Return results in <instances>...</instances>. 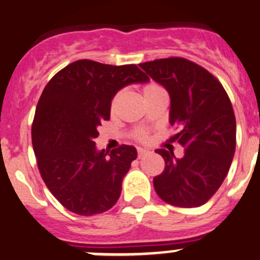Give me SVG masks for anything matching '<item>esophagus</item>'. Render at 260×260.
<instances>
[{"label":"esophagus","instance_id":"esophagus-1","mask_svg":"<svg viewBox=\"0 0 260 260\" xmlns=\"http://www.w3.org/2000/svg\"><path fill=\"white\" fill-rule=\"evenodd\" d=\"M148 153V150H145V149H141V148H139L138 149V158L140 159V158H143L144 155H145V154Z\"/></svg>","mask_w":260,"mask_h":260}]
</instances>
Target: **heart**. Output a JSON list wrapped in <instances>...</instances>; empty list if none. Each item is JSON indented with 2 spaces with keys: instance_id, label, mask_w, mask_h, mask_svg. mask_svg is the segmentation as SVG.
I'll return each instance as SVG.
<instances>
[{
  "instance_id": "b5f03b06",
  "label": "heart",
  "mask_w": 260,
  "mask_h": 260,
  "mask_svg": "<svg viewBox=\"0 0 260 260\" xmlns=\"http://www.w3.org/2000/svg\"><path fill=\"white\" fill-rule=\"evenodd\" d=\"M141 92H143V96H144V100H145V101L146 100L153 99V97H155V96H159V94H167L166 89H164L160 84L155 83V82H149V83H146L145 86L143 87V89H141ZM120 99H121V92H117V93L112 97L111 104H110V110H111L112 114L116 111L117 106H119V104H120ZM134 138H135L138 141L145 143V141H148L149 136L145 131L138 130L134 133Z\"/></svg>"
}]
</instances>
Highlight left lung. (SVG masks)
<instances>
[{
  "instance_id": "obj_1",
  "label": "left lung",
  "mask_w": 260,
  "mask_h": 260,
  "mask_svg": "<svg viewBox=\"0 0 260 260\" xmlns=\"http://www.w3.org/2000/svg\"><path fill=\"white\" fill-rule=\"evenodd\" d=\"M171 96L169 122L179 133L172 138L184 155L156 149L166 161L154 177L156 194L177 207L206 204L226 178L236 146L233 105L222 84L207 69L186 58L155 59L139 64Z\"/></svg>"
}]
</instances>
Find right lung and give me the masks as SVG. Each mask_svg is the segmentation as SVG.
Masks as SVG:
<instances>
[{"mask_svg": "<svg viewBox=\"0 0 260 260\" xmlns=\"http://www.w3.org/2000/svg\"><path fill=\"white\" fill-rule=\"evenodd\" d=\"M149 77L135 64L110 66L81 59L59 71L44 88L31 127L38 168L49 191L69 211L102 214L121 194L136 149L97 151L99 126L110 120L117 91Z\"/></svg>", "mask_w": 260, "mask_h": 260, "instance_id": "add662e5", "label": "right lung"}]
</instances>
